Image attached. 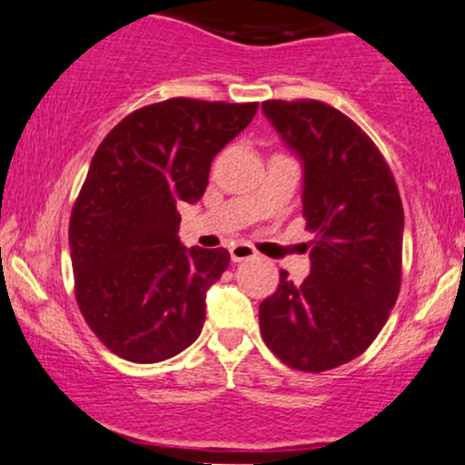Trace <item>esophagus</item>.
<instances>
[{"instance_id":"esophagus-1","label":"esophagus","mask_w":465,"mask_h":465,"mask_svg":"<svg viewBox=\"0 0 465 465\" xmlns=\"http://www.w3.org/2000/svg\"><path fill=\"white\" fill-rule=\"evenodd\" d=\"M254 257H257V250L250 246V243H234V246H231L232 263H242V261H248Z\"/></svg>"}]
</instances>
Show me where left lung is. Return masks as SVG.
Here are the masks:
<instances>
[{
  "instance_id": "1",
  "label": "left lung",
  "mask_w": 465,
  "mask_h": 465,
  "mask_svg": "<svg viewBox=\"0 0 465 465\" xmlns=\"http://www.w3.org/2000/svg\"><path fill=\"white\" fill-rule=\"evenodd\" d=\"M265 118L302 164V217L316 239L310 276L259 305L265 345L299 371L358 358L393 310L404 211L382 153L345 114L321 101H265Z\"/></svg>"
}]
</instances>
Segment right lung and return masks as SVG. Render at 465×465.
Wrapping results in <instances>:
<instances>
[{
    "label": "right lung",
    "instance_id": "right-lung-1",
    "mask_svg": "<svg viewBox=\"0 0 465 465\" xmlns=\"http://www.w3.org/2000/svg\"><path fill=\"white\" fill-rule=\"evenodd\" d=\"M257 107L169 98L120 120L94 153L72 208L70 257L78 310L116 356L160 362L200 336L206 292L231 254L186 248L177 208L204 195L213 158Z\"/></svg>",
    "mask_w": 465,
    "mask_h": 465
}]
</instances>
